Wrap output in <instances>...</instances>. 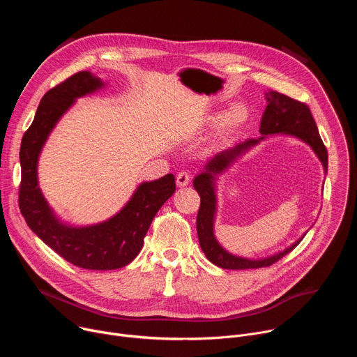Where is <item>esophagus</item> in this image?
<instances>
[{"instance_id": "obj_1", "label": "esophagus", "mask_w": 357, "mask_h": 357, "mask_svg": "<svg viewBox=\"0 0 357 357\" xmlns=\"http://www.w3.org/2000/svg\"><path fill=\"white\" fill-rule=\"evenodd\" d=\"M190 182V175H189V172H186V171H182V172H179L178 175H176V185L178 186H186L188 183Z\"/></svg>"}]
</instances>
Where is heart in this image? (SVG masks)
<instances>
[{
	"label": "heart",
	"instance_id": "b5f03b06",
	"mask_svg": "<svg viewBox=\"0 0 357 357\" xmlns=\"http://www.w3.org/2000/svg\"><path fill=\"white\" fill-rule=\"evenodd\" d=\"M248 117V110L243 103H236L233 105L225 114L222 113H215L209 117V123L212 126L220 124L225 121L227 127H237L243 124Z\"/></svg>",
	"mask_w": 357,
	"mask_h": 357
}]
</instances>
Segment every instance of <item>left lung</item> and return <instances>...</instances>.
I'll return each instance as SVG.
<instances>
[{
  "instance_id": "1",
  "label": "left lung",
  "mask_w": 357,
  "mask_h": 357,
  "mask_svg": "<svg viewBox=\"0 0 357 357\" xmlns=\"http://www.w3.org/2000/svg\"><path fill=\"white\" fill-rule=\"evenodd\" d=\"M267 107L263 113L260 123V138H248L240 142H234L231 146L222 149L213 154L203 172L193 179V188L200 196V208L196 218V230L202 251L211 263L226 270H247L268 267L282 259L285 254L292 251L303 238L301 236L289 247L261 259H247L227 251L215 236V220L218 213V193L216 181L219 175L225 174L241 155L252 146L259 145L268 135H289L301 139L312 148L315 155L324 167V172H328V151L321 139L318 127L307 105L301 103L278 91L266 93Z\"/></svg>"
}]
</instances>
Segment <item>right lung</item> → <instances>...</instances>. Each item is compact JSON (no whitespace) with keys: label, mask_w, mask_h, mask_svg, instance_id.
<instances>
[{"label":"right lung","mask_w":357,"mask_h":357,"mask_svg":"<svg viewBox=\"0 0 357 357\" xmlns=\"http://www.w3.org/2000/svg\"><path fill=\"white\" fill-rule=\"evenodd\" d=\"M106 83L90 72H79L50 89L40 100L35 119L22 137L20 209L29 229L61 257L86 270H117L130 264L142 248L152 219L175 192V176L138 185L131 199L110 219L89 226L61 220L49 206L38 182V161L47 137L63 114Z\"/></svg>","instance_id":"obj_1"}]
</instances>
